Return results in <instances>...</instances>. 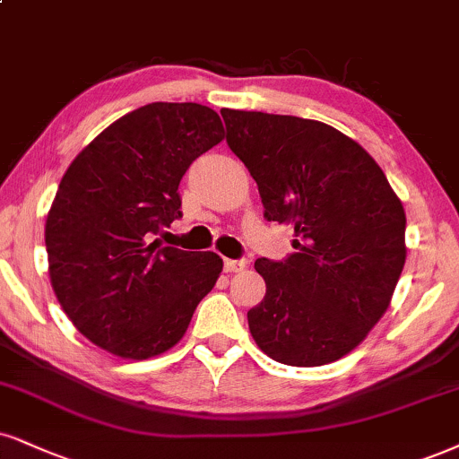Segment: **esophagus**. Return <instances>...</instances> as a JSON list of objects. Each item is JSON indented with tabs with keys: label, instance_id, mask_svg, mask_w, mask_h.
<instances>
[{
	"label": "esophagus",
	"instance_id": "1",
	"mask_svg": "<svg viewBox=\"0 0 459 459\" xmlns=\"http://www.w3.org/2000/svg\"><path fill=\"white\" fill-rule=\"evenodd\" d=\"M247 259H225L223 268L225 273H240V270L247 268Z\"/></svg>",
	"mask_w": 459,
	"mask_h": 459
}]
</instances>
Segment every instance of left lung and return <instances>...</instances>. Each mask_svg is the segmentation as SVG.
<instances>
[{"mask_svg":"<svg viewBox=\"0 0 459 459\" xmlns=\"http://www.w3.org/2000/svg\"><path fill=\"white\" fill-rule=\"evenodd\" d=\"M221 117L264 217L296 234L290 257L255 262L265 296L247 313L248 330L281 364L341 359L392 302L406 259L403 202L378 163L325 123L230 108Z\"/></svg>","mask_w":459,"mask_h":459,"instance_id":"8db88e82","label":"left lung"}]
</instances>
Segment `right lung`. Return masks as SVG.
I'll list each match as a JSON object with an SVG mask.
<instances>
[{"label": "right lung", "instance_id": "right-lung-1", "mask_svg": "<svg viewBox=\"0 0 459 459\" xmlns=\"http://www.w3.org/2000/svg\"><path fill=\"white\" fill-rule=\"evenodd\" d=\"M225 138L217 112L152 101L106 127L61 178L47 217L48 274L61 308L98 347L126 359L172 349L223 262L161 247L178 185Z\"/></svg>", "mask_w": 459, "mask_h": 459}]
</instances>
